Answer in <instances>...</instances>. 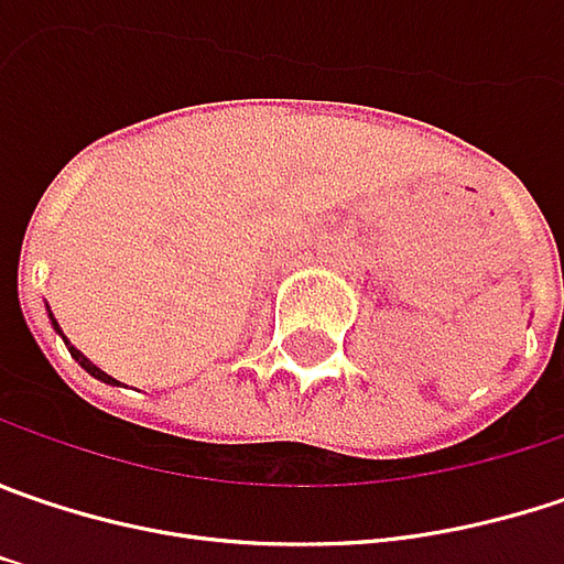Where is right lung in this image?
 I'll return each instance as SVG.
<instances>
[{
	"instance_id": "1",
	"label": "right lung",
	"mask_w": 564,
	"mask_h": 564,
	"mask_svg": "<svg viewBox=\"0 0 564 564\" xmlns=\"http://www.w3.org/2000/svg\"><path fill=\"white\" fill-rule=\"evenodd\" d=\"M53 328H56V332H59V325H56V318H53ZM69 354H73V357H76V360H79V367H85V370H88V373H91V377H95V380H101V382H115V380H111V377H108V373H101V370H98V367H95V364H88V357H83V354H79V350L73 348V345H69Z\"/></svg>"
}]
</instances>
